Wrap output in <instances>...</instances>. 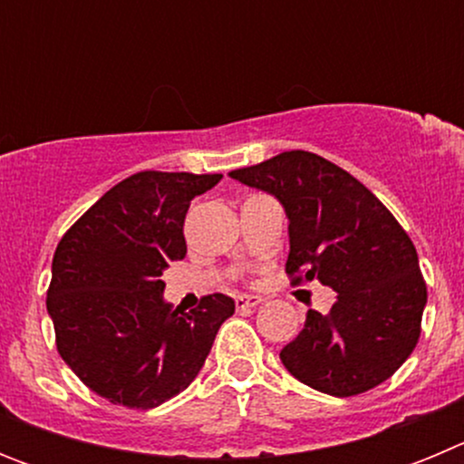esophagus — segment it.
<instances>
[{"label": "esophagus", "instance_id": "34e87169", "mask_svg": "<svg viewBox=\"0 0 464 464\" xmlns=\"http://www.w3.org/2000/svg\"><path fill=\"white\" fill-rule=\"evenodd\" d=\"M237 309H244V306H257L262 304L260 295H237Z\"/></svg>", "mask_w": 464, "mask_h": 464}]
</instances>
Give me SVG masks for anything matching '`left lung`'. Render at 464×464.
<instances>
[{"instance_id":"obj_1","label":"left lung","mask_w":464,"mask_h":464,"mask_svg":"<svg viewBox=\"0 0 464 464\" xmlns=\"http://www.w3.org/2000/svg\"><path fill=\"white\" fill-rule=\"evenodd\" d=\"M232 179L276 197L288 213L290 283L337 293L330 314L306 311L281 362L304 385L351 397L391 379L420 337L428 285L416 246L379 197L330 160L285 150Z\"/></svg>"}]
</instances>
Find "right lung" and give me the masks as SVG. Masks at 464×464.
<instances>
[{
  "mask_svg": "<svg viewBox=\"0 0 464 464\" xmlns=\"http://www.w3.org/2000/svg\"><path fill=\"white\" fill-rule=\"evenodd\" d=\"M223 174L139 171L64 232L46 293L57 353L90 391L153 409L195 381L235 299L213 293L190 314L162 302V272L188 253L190 202Z\"/></svg>",
  "mask_w": 464,
  "mask_h": 464,
  "instance_id": "right-lung-1",
  "label": "right lung"
}]
</instances>
